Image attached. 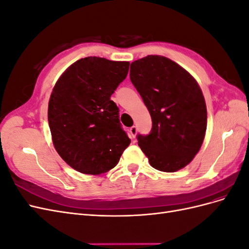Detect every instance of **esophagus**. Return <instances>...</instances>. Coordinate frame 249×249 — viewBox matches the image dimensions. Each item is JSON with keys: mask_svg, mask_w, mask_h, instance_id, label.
<instances>
[{"mask_svg": "<svg viewBox=\"0 0 249 249\" xmlns=\"http://www.w3.org/2000/svg\"><path fill=\"white\" fill-rule=\"evenodd\" d=\"M129 133H130L131 138H135V136H136V133H137V127L136 126H131L130 130H129Z\"/></svg>", "mask_w": 249, "mask_h": 249, "instance_id": "esophagus-1", "label": "esophagus"}]
</instances>
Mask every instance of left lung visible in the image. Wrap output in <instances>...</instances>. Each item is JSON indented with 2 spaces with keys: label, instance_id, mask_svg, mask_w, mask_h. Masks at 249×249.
<instances>
[{
  "label": "left lung",
  "instance_id": "1",
  "mask_svg": "<svg viewBox=\"0 0 249 249\" xmlns=\"http://www.w3.org/2000/svg\"><path fill=\"white\" fill-rule=\"evenodd\" d=\"M130 79L153 120L149 135L137 137L150 166L164 172L184 168L199 152L207 130V106L198 83L159 55L132 62Z\"/></svg>",
  "mask_w": 249,
  "mask_h": 249
}]
</instances>
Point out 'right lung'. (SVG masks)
Returning <instances> with one entry per match:
<instances>
[{
  "instance_id": "obj_1",
  "label": "right lung",
  "mask_w": 249,
  "mask_h": 249,
  "mask_svg": "<svg viewBox=\"0 0 249 249\" xmlns=\"http://www.w3.org/2000/svg\"><path fill=\"white\" fill-rule=\"evenodd\" d=\"M130 62L86 57L72 63L53 88L48 119L53 144L71 168L102 175L114 168L131 139L119 122L112 93Z\"/></svg>"
}]
</instances>
